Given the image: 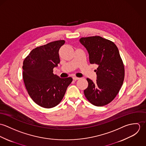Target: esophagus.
<instances>
[{
  "label": "esophagus",
  "mask_w": 146,
  "mask_h": 146,
  "mask_svg": "<svg viewBox=\"0 0 146 146\" xmlns=\"http://www.w3.org/2000/svg\"><path fill=\"white\" fill-rule=\"evenodd\" d=\"M72 78H73V80H75V81H76V80H79V79H80L79 78H78V77H76V76H74Z\"/></svg>",
  "instance_id": "1"
}]
</instances>
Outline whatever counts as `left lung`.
I'll return each mask as SVG.
<instances>
[{
	"label": "left lung",
	"instance_id": "8db88e82",
	"mask_svg": "<svg viewBox=\"0 0 146 146\" xmlns=\"http://www.w3.org/2000/svg\"><path fill=\"white\" fill-rule=\"evenodd\" d=\"M79 41L88 50L90 63L98 65L96 82L86 79L84 95L94 106L107 105L117 95L124 80V64L118 48L113 42L100 36L81 38Z\"/></svg>",
	"mask_w": 146,
	"mask_h": 146
}]
</instances>
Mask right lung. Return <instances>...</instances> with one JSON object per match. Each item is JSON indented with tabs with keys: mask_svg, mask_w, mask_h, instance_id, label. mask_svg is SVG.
<instances>
[{
	"mask_svg": "<svg viewBox=\"0 0 146 146\" xmlns=\"http://www.w3.org/2000/svg\"><path fill=\"white\" fill-rule=\"evenodd\" d=\"M63 40L49 42L33 49L23 62V79L34 102L45 108L59 104L64 96L71 77L62 79L53 74V68L60 62L59 49Z\"/></svg>",
	"mask_w": 146,
	"mask_h": 146,
	"instance_id": "1",
	"label": "right lung"
}]
</instances>
